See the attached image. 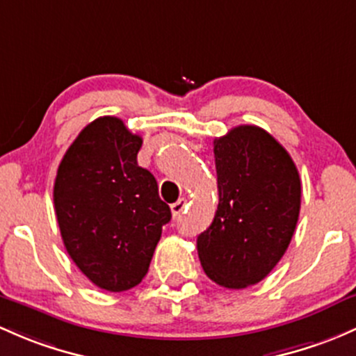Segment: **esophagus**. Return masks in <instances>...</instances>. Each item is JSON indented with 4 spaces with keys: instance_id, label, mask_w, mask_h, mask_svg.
<instances>
[{
    "instance_id": "esophagus-1",
    "label": "esophagus",
    "mask_w": 356,
    "mask_h": 356,
    "mask_svg": "<svg viewBox=\"0 0 356 356\" xmlns=\"http://www.w3.org/2000/svg\"><path fill=\"white\" fill-rule=\"evenodd\" d=\"M184 209H186V200H184V197H181V200L175 201L174 204H170V211H172V215H174V216H181Z\"/></svg>"
}]
</instances>
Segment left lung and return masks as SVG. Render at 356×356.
I'll return each mask as SVG.
<instances>
[{"instance_id":"8db88e82","label":"left lung","mask_w":356,"mask_h":356,"mask_svg":"<svg viewBox=\"0 0 356 356\" xmlns=\"http://www.w3.org/2000/svg\"><path fill=\"white\" fill-rule=\"evenodd\" d=\"M213 147L220 200L197 256L209 280L238 290L266 278L290 245L300 177L286 149L257 126H237Z\"/></svg>"}]
</instances>
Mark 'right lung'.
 <instances>
[{
    "mask_svg": "<svg viewBox=\"0 0 356 356\" xmlns=\"http://www.w3.org/2000/svg\"><path fill=\"white\" fill-rule=\"evenodd\" d=\"M141 136L104 115L66 149L54 182V208L73 263L99 288L124 291L148 273L170 208L155 177L138 165Z\"/></svg>",
    "mask_w": 356,
    "mask_h": 356,
    "instance_id": "1",
    "label": "right lung"
}]
</instances>
